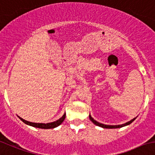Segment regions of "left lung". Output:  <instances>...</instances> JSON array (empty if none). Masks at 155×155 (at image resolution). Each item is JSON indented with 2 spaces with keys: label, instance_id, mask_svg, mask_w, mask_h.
I'll return each mask as SVG.
<instances>
[{
  "label": "left lung",
  "instance_id": "left-lung-1",
  "mask_svg": "<svg viewBox=\"0 0 155 155\" xmlns=\"http://www.w3.org/2000/svg\"><path fill=\"white\" fill-rule=\"evenodd\" d=\"M136 118H133V119L131 120H130V121H129V122L126 123V124H122V125L111 126V125H105V124H100V123H98V122H97V121H96V120H94L93 119L92 117H91V116L89 115V119L91 120V121L93 123V124H95L96 126H98V127H102V128H105V129H117V128H121V127H126V126L130 125V124H132V123H133V121H134L135 120H136Z\"/></svg>",
  "mask_w": 155,
  "mask_h": 155
}]
</instances>
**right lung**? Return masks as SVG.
I'll return each instance as SVG.
<instances>
[{
	"instance_id": "1",
	"label": "right lung",
	"mask_w": 155,
	"mask_h": 155,
	"mask_svg": "<svg viewBox=\"0 0 155 155\" xmlns=\"http://www.w3.org/2000/svg\"><path fill=\"white\" fill-rule=\"evenodd\" d=\"M18 117H19V119L24 123V124H27V125L31 126V127H33L41 128V129H53V128H55V127H58V126H60L63 122H64V120H65V117H66V114H64V115H63L62 117H61L59 120H58L52 123H48V124H36V123H31V122H28V121L25 120H23L22 118L19 117V116H18Z\"/></svg>"
}]
</instances>
